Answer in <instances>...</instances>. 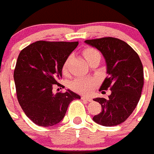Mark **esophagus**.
<instances>
[{
  "label": "esophagus",
  "instance_id": "obj_1",
  "mask_svg": "<svg viewBox=\"0 0 154 154\" xmlns=\"http://www.w3.org/2000/svg\"><path fill=\"white\" fill-rule=\"evenodd\" d=\"M81 99H83V100H85V101L88 102H91V99L89 96H85V95H83V96H81Z\"/></svg>",
  "mask_w": 154,
  "mask_h": 154
}]
</instances>
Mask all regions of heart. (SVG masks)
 <instances>
[{
    "mask_svg": "<svg viewBox=\"0 0 154 154\" xmlns=\"http://www.w3.org/2000/svg\"><path fill=\"white\" fill-rule=\"evenodd\" d=\"M84 56L88 62L92 57L95 55H100V53L97 51L96 49L88 48H86L83 52ZM63 73H66L67 71V62H66L63 67ZM96 85V81L94 79H86V78H77L73 81L70 85L71 88L73 91L81 94H88L93 90Z\"/></svg>",
    "mask_w": 154,
    "mask_h": 154,
    "instance_id": "b5f03b06",
    "label": "heart"
}]
</instances>
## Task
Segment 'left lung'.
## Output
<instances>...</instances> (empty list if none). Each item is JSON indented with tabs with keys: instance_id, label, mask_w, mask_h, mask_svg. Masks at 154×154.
Instances as JSON below:
<instances>
[{
	"instance_id": "obj_1",
	"label": "left lung",
	"mask_w": 154,
	"mask_h": 154,
	"mask_svg": "<svg viewBox=\"0 0 154 154\" xmlns=\"http://www.w3.org/2000/svg\"><path fill=\"white\" fill-rule=\"evenodd\" d=\"M85 44L101 51L106 63L108 77L99 91L110 88L107 99L93 100L101 104L102 111L93 121L106 127L123 123L132 113L143 90V67L139 55L126 42L114 37L87 40Z\"/></svg>"
}]
</instances>
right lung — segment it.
I'll use <instances>...</instances> for the list:
<instances>
[{
  "label": "right lung",
  "mask_w": 154,
  "mask_h": 154,
  "mask_svg": "<svg viewBox=\"0 0 154 154\" xmlns=\"http://www.w3.org/2000/svg\"><path fill=\"white\" fill-rule=\"evenodd\" d=\"M78 42L39 41L28 45L19 53L14 81L19 105L27 117L37 125L53 126L65 117L69 104L81 96L67 89L54 93L59 86L67 58Z\"/></svg>",
  "instance_id": "right-lung-1"
}]
</instances>
